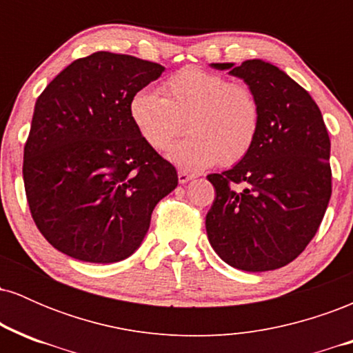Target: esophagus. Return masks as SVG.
Returning <instances> with one entry per match:
<instances>
[{
  "mask_svg": "<svg viewBox=\"0 0 353 353\" xmlns=\"http://www.w3.org/2000/svg\"><path fill=\"white\" fill-rule=\"evenodd\" d=\"M177 177H179L181 184H185V182H188V181L194 179V174H189V172H185V171H179V172H177Z\"/></svg>",
  "mask_w": 353,
  "mask_h": 353,
  "instance_id": "esophagus-1",
  "label": "esophagus"
}]
</instances>
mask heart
Here are the masks:
<instances>
[{
    "instance_id": "obj_1",
    "label": "heart",
    "mask_w": 353,
    "mask_h": 353,
    "mask_svg": "<svg viewBox=\"0 0 353 353\" xmlns=\"http://www.w3.org/2000/svg\"><path fill=\"white\" fill-rule=\"evenodd\" d=\"M161 92L139 88L128 111L137 134L156 151H164L182 131V119L188 121L190 136L169 149L171 163L199 171L217 161L236 164L252 149L261 128V106L249 86L185 66L164 79Z\"/></svg>"
}]
</instances>
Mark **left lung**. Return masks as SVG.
I'll return each mask as SVG.
<instances>
[{"label": "left lung", "instance_id": "1", "mask_svg": "<svg viewBox=\"0 0 353 353\" xmlns=\"http://www.w3.org/2000/svg\"><path fill=\"white\" fill-rule=\"evenodd\" d=\"M244 79L261 106L257 139L229 171L209 174L216 189L205 216L212 249L245 272L281 269L319 230L332 196L330 139L309 92L262 59L212 63Z\"/></svg>", "mask_w": 353, "mask_h": 353}]
</instances>
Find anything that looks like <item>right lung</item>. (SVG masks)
I'll return each mask as SVG.
<instances>
[{"mask_svg": "<svg viewBox=\"0 0 353 353\" xmlns=\"http://www.w3.org/2000/svg\"><path fill=\"white\" fill-rule=\"evenodd\" d=\"M164 66L98 51L72 61L34 104L23 179L36 228L59 252L111 264L134 254L176 168L129 117L132 92Z\"/></svg>", "mask_w": 353, "mask_h": 353, "instance_id": "obj_1", "label": "right lung"}]
</instances>
